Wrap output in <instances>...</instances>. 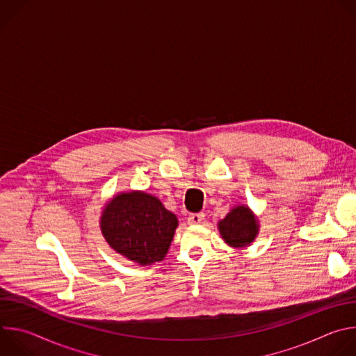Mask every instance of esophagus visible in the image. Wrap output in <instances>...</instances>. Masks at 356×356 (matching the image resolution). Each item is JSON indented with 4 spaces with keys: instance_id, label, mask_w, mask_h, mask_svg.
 <instances>
[{
    "instance_id": "esophagus-1",
    "label": "esophagus",
    "mask_w": 356,
    "mask_h": 356,
    "mask_svg": "<svg viewBox=\"0 0 356 356\" xmlns=\"http://www.w3.org/2000/svg\"><path fill=\"white\" fill-rule=\"evenodd\" d=\"M187 221H188V224H191V225H197V224H201L202 221H204V214H202V213L190 214V216L187 217Z\"/></svg>"
}]
</instances>
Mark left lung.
Listing matches in <instances>:
<instances>
[{"instance_id": "1", "label": "left lung", "mask_w": 356, "mask_h": 356, "mask_svg": "<svg viewBox=\"0 0 356 356\" xmlns=\"http://www.w3.org/2000/svg\"><path fill=\"white\" fill-rule=\"evenodd\" d=\"M218 229L229 246L245 248L257 238L259 222L249 207L236 206L218 222Z\"/></svg>"}]
</instances>
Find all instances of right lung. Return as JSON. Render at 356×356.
Instances as JSON below:
<instances>
[{"label": "right lung", "mask_w": 356, "mask_h": 356, "mask_svg": "<svg viewBox=\"0 0 356 356\" xmlns=\"http://www.w3.org/2000/svg\"><path fill=\"white\" fill-rule=\"evenodd\" d=\"M177 225V217L161 200L143 191L117 194L107 202L99 220L108 245L142 266L165 259Z\"/></svg>", "instance_id": "right-lung-1"}]
</instances>
